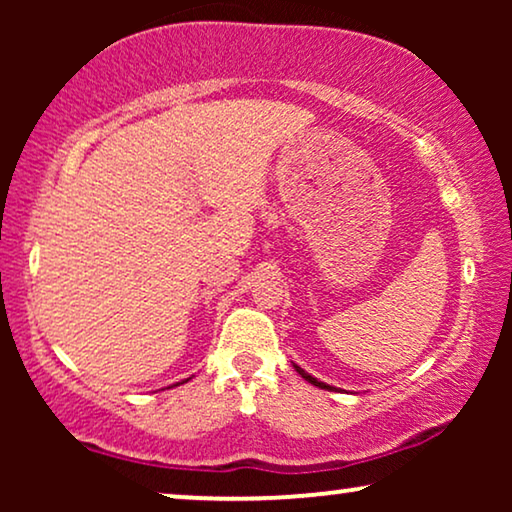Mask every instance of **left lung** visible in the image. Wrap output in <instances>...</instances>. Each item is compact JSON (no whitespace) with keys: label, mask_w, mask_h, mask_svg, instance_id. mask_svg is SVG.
<instances>
[{"label":"left lung","mask_w":512,"mask_h":512,"mask_svg":"<svg viewBox=\"0 0 512 512\" xmlns=\"http://www.w3.org/2000/svg\"><path fill=\"white\" fill-rule=\"evenodd\" d=\"M293 368H296V373H298L300 377H303V380H307V382H310V384H314V387H319V389H333L331 384L321 382V380H317V377H312L310 373H305V370L300 368V366H296V363H293Z\"/></svg>","instance_id":"8db88e82"}]
</instances>
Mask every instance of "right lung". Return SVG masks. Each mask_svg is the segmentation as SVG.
Returning <instances> with one entry per match:
<instances>
[{
  "mask_svg": "<svg viewBox=\"0 0 512 512\" xmlns=\"http://www.w3.org/2000/svg\"><path fill=\"white\" fill-rule=\"evenodd\" d=\"M177 384H184V382H177Z\"/></svg>",
  "mask_w": 512,
  "mask_h": 512,
  "instance_id": "right-lung-1",
  "label": "right lung"
}]
</instances>
